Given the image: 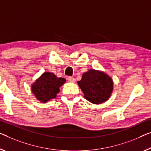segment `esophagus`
<instances>
[{"label":"esophagus","mask_w":151,"mask_h":151,"mask_svg":"<svg viewBox=\"0 0 151 151\" xmlns=\"http://www.w3.org/2000/svg\"><path fill=\"white\" fill-rule=\"evenodd\" d=\"M67 79H68V81L70 82V83H75V78L73 77V76H68V77L67 78Z\"/></svg>","instance_id":"1"}]
</instances>
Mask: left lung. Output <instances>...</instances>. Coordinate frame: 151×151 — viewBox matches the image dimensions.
I'll list each match as a JSON object with an SVG mask.
<instances>
[{
  "label": "left lung",
  "instance_id": "8db88e82",
  "mask_svg": "<svg viewBox=\"0 0 151 151\" xmlns=\"http://www.w3.org/2000/svg\"><path fill=\"white\" fill-rule=\"evenodd\" d=\"M78 85L89 102L99 104L108 100L113 89V81L104 72L89 70L83 74Z\"/></svg>",
  "mask_w": 151,
  "mask_h": 151
}]
</instances>
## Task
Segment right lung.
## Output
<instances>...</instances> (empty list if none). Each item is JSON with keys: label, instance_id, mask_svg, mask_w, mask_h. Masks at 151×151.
Here are the masks:
<instances>
[{"label": "right lung", "instance_id": "1", "mask_svg": "<svg viewBox=\"0 0 151 151\" xmlns=\"http://www.w3.org/2000/svg\"><path fill=\"white\" fill-rule=\"evenodd\" d=\"M65 83L64 78H58L51 73H44L32 84V91L37 100L45 103L56 98L60 87Z\"/></svg>", "mask_w": 151, "mask_h": 151}]
</instances>
